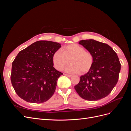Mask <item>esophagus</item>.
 <instances>
[{
    "instance_id": "obj_1",
    "label": "esophagus",
    "mask_w": 131,
    "mask_h": 131,
    "mask_svg": "<svg viewBox=\"0 0 131 131\" xmlns=\"http://www.w3.org/2000/svg\"><path fill=\"white\" fill-rule=\"evenodd\" d=\"M64 75H66V76L68 77H72V75H70V74H64Z\"/></svg>"
}]
</instances>
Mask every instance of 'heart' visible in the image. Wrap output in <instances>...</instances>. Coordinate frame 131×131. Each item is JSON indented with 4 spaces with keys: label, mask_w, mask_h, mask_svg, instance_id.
I'll use <instances>...</instances> for the list:
<instances>
[{
    "label": "heart",
    "mask_w": 131,
    "mask_h": 131,
    "mask_svg": "<svg viewBox=\"0 0 131 131\" xmlns=\"http://www.w3.org/2000/svg\"><path fill=\"white\" fill-rule=\"evenodd\" d=\"M69 60L71 64L66 68L67 72L84 74L89 72L92 68L94 57L92 53L75 43L64 47L62 50H56L52 56L54 67L58 70L64 69L68 64Z\"/></svg>",
    "instance_id": "heart-1"
}]
</instances>
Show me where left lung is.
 I'll list each match as a JSON object with an SVG mask.
<instances>
[{
    "mask_svg": "<svg viewBox=\"0 0 131 131\" xmlns=\"http://www.w3.org/2000/svg\"><path fill=\"white\" fill-rule=\"evenodd\" d=\"M93 55L92 68L81 75L74 89L82 98L97 101L106 97L118 81L121 63L116 53L108 44L89 39L79 41Z\"/></svg>",
    "mask_w": 131,
    "mask_h": 131,
    "instance_id": "8db88e82",
    "label": "left lung"
}]
</instances>
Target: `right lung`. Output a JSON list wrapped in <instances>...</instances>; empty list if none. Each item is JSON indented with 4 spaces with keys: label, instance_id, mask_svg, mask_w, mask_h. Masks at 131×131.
<instances>
[{
    "label": "right lung",
    "instance_id": "right-lung-1",
    "mask_svg": "<svg viewBox=\"0 0 131 131\" xmlns=\"http://www.w3.org/2000/svg\"><path fill=\"white\" fill-rule=\"evenodd\" d=\"M59 43L40 40L19 52L12 63L11 81L18 96L27 102L41 103L53 96L63 73L53 67L52 56Z\"/></svg>",
    "mask_w": 131,
    "mask_h": 131
}]
</instances>
